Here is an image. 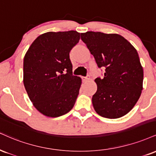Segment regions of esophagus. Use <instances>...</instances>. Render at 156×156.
<instances>
[{
	"label": "esophagus",
	"mask_w": 156,
	"mask_h": 156,
	"mask_svg": "<svg viewBox=\"0 0 156 156\" xmlns=\"http://www.w3.org/2000/svg\"><path fill=\"white\" fill-rule=\"evenodd\" d=\"M82 79H83V82H86L89 80V78L88 77H82Z\"/></svg>",
	"instance_id": "esophagus-1"
}]
</instances>
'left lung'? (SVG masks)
Listing matches in <instances>:
<instances>
[{
	"mask_svg": "<svg viewBox=\"0 0 156 156\" xmlns=\"http://www.w3.org/2000/svg\"><path fill=\"white\" fill-rule=\"evenodd\" d=\"M80 36L97 66L105 68L104 78L94 80L97 85L92 97L95 111L111 119L126 115L143 89V68L137 51L119 34L89 31L80 33Z\"/></svg>",
	"mask_w": 156,
	"mask_h": 156,
	"instance_id": "1",
	"label": "left lung"
}]
</instances>
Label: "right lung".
<instances>
[{
	"label": "right lung",
	"mask_w": 156,
	"mask_h": 156,
	"mask_svg": "<svg viewBox=\"0 0 156 156\" xmlns=\"http://www.w3.org/2000/svg\"><path fill=\"white\" fill-rule=\"evenodd\" d=\"M80 40L77 31L48 32L39 35L24 57L23 83L35 108L47 117L72 110L81 78L73 76L70 51Z\"/></svg>",
	"instance_id": "add662e5"
}]
</instances>
